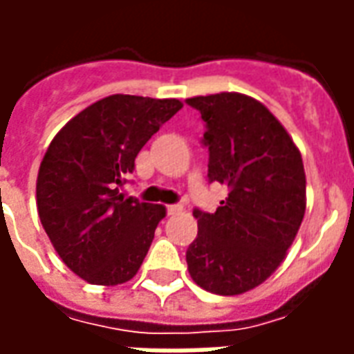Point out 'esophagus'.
Wrapping results in <instances>:
<instances>
[{"mask_svg":"<svg viewBox=\"0 0 354 354\" xmlns=\"http://www.w3.org/2000/svg\"><path fill=\"white\" fill-rule=\"evenodd\" d=\"M182 210H184V207H182V205H169V207H167V212H169L170 216L180 214Z\"/></svg>","mask_w":354,"mask_h":354,"instance_id":"34e87169","label":"esophagus"}]
</instances>
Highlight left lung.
Listing matches in <instances>:
<instances>
[{
	"label": "left lung",
	"mask_w": 354,
	"mask_h": 354,
	"mask_svg": "<svg viewBox=\"0 0 354 354\" xmlns=\"http://www.w3.org/2000/svg\"><path fill=\"white\" fill-rule=\"evenodd\" d=\"M185 102L207 123L208 180L230 187L214 214L193 210L199 233L185 252L187 271L207 292L237 296L269 279L296 239L307 203L304 161L281 121L252 96Z\"/></svg>",
	"instance_id": "8db88e82"
}]
</instances>
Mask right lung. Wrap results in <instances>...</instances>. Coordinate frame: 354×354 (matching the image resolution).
<instances>
[{
	"label": "right lung",
	"mask_w": 354,
	"mask_h": 354,
	"mask_svg": "<svg viewBox=\"0 0 354 354\" xmlns=\"http://www.w3.org/2000/svg\"><path fill=\"white\" fill-rule=\"evenodd\" d=\"M184 104L176 98L111 94L80 111L45 151L37 214L66 266L83 281H131L167 210L119 193L140 149Z\"/></svg>",
	"instance_id": "right-lung-1"
}]
</instances>
